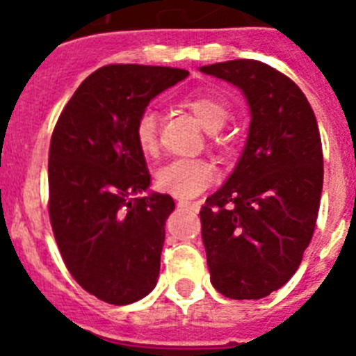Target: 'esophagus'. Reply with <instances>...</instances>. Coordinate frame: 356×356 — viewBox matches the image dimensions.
<instances>
[{"mask_svg":"<svg viewBox=\"0 0 356 356\" xmlns=\"http://www.w3.org/2000/svg\"><path fill=\"white\" fill-rule=\"evenodd\" d=\"M177 206H179V208L195 209V211H199V209H200V202H190V200H179Z\"/></svg>","mask_w":356,"mask_h":356,"instance_id":"34e87169","label":"esophagus"}]
</instances>
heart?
<instances>
[{
	"instance_id": "obj_1",
	"label": "heart",
	"mask_w": 356,
	"mask_h": 356,
	"mask_svg": "<svg viewBox=\"0 0 356 356\" xmlns=\"http://www.w3.org/2000/svg\"><path fill=\"white\" fill-rule=\"evenodd\" d=\"M182 105L197 118V122L209 132L218 131L229 118V105L213 95H188ZM136 143L145 156L157 152V113L145 109L138 116L134 127ZM216 172L213 165L202 159H177L161 166L156 174V184L161 191L170 195L190 199L202 193L215 181Z\"/></svg>"
}]
</instances>
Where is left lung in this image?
<instances>
[{"label":"left lung","instance_id":"8db88e82","mask_svg":"<svg viewBox=\"0 0 356 356\" xmlns=\"http://www.w3.org/2000/svg\"><path fill=\"white\" fill-rule=\"evenodd\" d=\"M243 92L251 123L233 174L200 208L211 283L231 299H261L296 274L323 193L317 120L301 89L259 60L200 67Z\"/></svg>","mask_w":356,"mask_h":356}]
</instances>
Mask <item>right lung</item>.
I'll return each instance as SVG.
<instances>
[{"label": "right lung", "mask_w": 356, "mask_h": 356, "mask_svg": "<svg viewBox=\"0 0 356 356\" xmlns=\"http://www.w3.org/2000/svg\"><path fill=\"white\" fill-rule=\"evenodd\" d=\"M186 70L114 64L79 86L55 125L48 159L49 220L71 276L109 305L156 289L165 224L175 209L150 186L136 120Z\"/></svg>", "instance_id": "1"}]
</instances>
